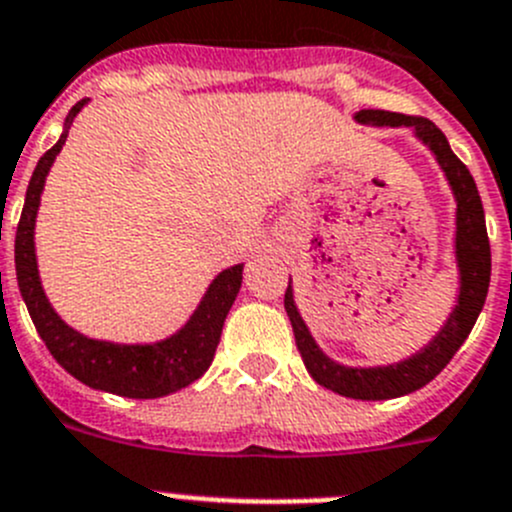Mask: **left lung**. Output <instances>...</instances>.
Returning a JSON list of instances; mask_svg holds the SVG:
<instances>
[{"instance_id":"1","label":"left lung","mask_w":512,"mask_h":512,"mask_svg":"<svg viewBox=\"0 0 512 512\" xmlns=\"http://www.w3.org/2000/svg\"><path fill=\"white\" fill-rule=\"evenodd\" d=\"M354 120L362 125H374V128H412L415 138H420L440 163L457 203L455 261L457 271H460L457 304L452 314L447 316L445 324H442L440 332L432 337L430 344H425V349L397 364H387V367H344V364L326 357L319 344L314 342V337H311L309 326L301 319L299 309H296L291 279L289 289L284 294V306L286 314H289L291 329H294L296 347H299L301 359H304L306 369H309L316 384L352 399H394L432 382L447 367V362L455 357L467 334L472 332V326H475L485 306V296H488L490 286V241L478 186H475V180H472L465 163L452 153L445 133L432 120L387 113V110H359Z\"/></svg>"}]
</instances>
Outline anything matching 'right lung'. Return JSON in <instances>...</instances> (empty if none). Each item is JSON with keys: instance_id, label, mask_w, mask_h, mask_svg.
<instances>
[{"instance_id": "obj_1", "label": "right lung", "mask_w": 512, "mask_h": 512, "mask_svg": "<svg viewBox=\"0 0 512 512\" xmlns=\"http://www.w3.org/2000/svg\"><path fill=\"white\" fill-rule=\"evenodd\" d=\"M80 100L65 120L60 140L47 150L34 168L32 180L24 196L22 218L14 238V266H17V284L29 316H32L42 342L47 344L52 357L62 369L80 379L82 384L102 392H113L120 397L155 399L173 394L203 377L213 362L218 342H221L223 321L236 301L243 281V264L221 271L203 294L201 304L191 319L178 332L155 344H115L100 342L80 334L67 326L52 309L50 299L42 289L40 271H37V253H34V221L40 211V196L45 191V180L55 163L57 153L67 140L72 120L85 107Z\"/></svg>"}]
</instances>
